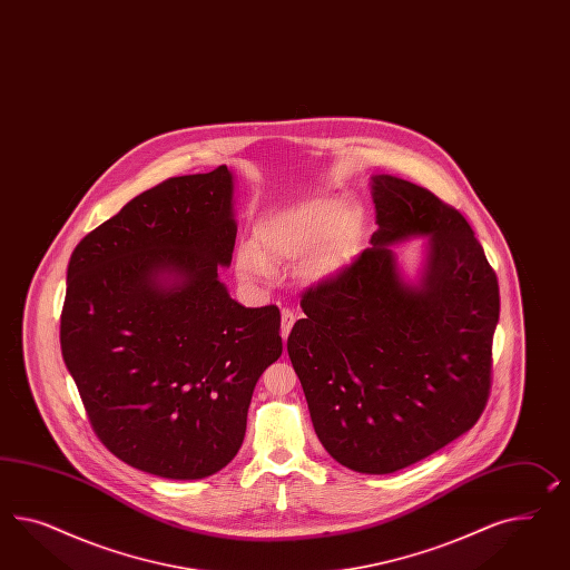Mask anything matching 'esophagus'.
Wrapping results in <instances>:
<instances>
[{
    "instance_id": "esophagus-1",
    "label": "esophagus",
    "mask_w": 570,
    "mask_h": 570,
    "mask_svg": "<svg viewBox=\"0 0 570 570\" xmlns=\"http://www.w3.org/2000/svg\"><path fill=\"white\" fill-rule=\"evenodd\" d=\"M294 320H296V315H294L291 308H282V338H288V334H291V330H293Z\"/></svg>"
}]
</instances>
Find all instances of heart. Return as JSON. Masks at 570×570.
I'll use <instances>...</instances> for the list:
<instances>
[{
  "instance_id": "heart-1",
  "label": "heart",
  "mask_w": 570,
  "mask_h": 570,
  "mask_svg": "<svg viewBox=\"0 0 570 570\" xmlns=\"http://www.w3.org/2000/svg\"><path fill=\"white\" fill-rule=\"evenodd\" d=\"M363 216L353 205L336 199H308L265 217L255 228V245L236 255L238 274L250 282L272 277V265L305 263L311 279L322 282L342 274L356 255Z\"/></svg>"
}]
</instances>
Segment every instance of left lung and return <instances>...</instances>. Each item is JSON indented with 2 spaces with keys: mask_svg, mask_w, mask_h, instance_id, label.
Returning <instances> with one entry per match:
<instances>
[{
  "mask_svg": "<svg viewBox=\"0 0 570 570\" xmlns=\"http://www.w3.org/2000/svg\"><path fill=\"white\" fill-rule=\"evenodd\" d=\"M377 230L342 274L305 293L288 354L327 454L367 475L428 459L490 396L498 277L469 222L423 186L371 178ZM425 237L416 281L393 246Z\"/></svg>",
  "mask_w": 570,
  "mask_h": 570,
  "instance_id": "8db88e82",
  "label": "left lung"
}]
</instances>
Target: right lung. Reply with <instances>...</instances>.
Returning a JSON list of instances; mask_svg holds the SVG:
<instances>
[{"instance_id":"right-lung-1","label":"right lung","mask_w":570,"mask_h":570,"mask_svg":"<svg viewBox=\"0 0 570 570\" xmlns=\"http://www.w3.org/2000/svg\"><path fill=\"white\" fill-rule=\"evenodd\" d=\"M234 240V176L219 166L140 193L68 263L63 363L97 438L157 478L224 469L282 354L277 307H243L219 282Z\"/></svg>"}]
</instances>
